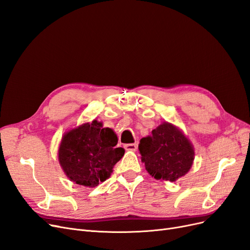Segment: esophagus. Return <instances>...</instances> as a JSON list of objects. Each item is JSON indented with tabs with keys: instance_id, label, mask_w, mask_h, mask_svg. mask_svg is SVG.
<instances>
[{
	"instance_id": "esophagus-1",
	"label": "esophagus",
	"mask_w": 250,
	"mask_h": 250,
	"mask_svg": "<svg viewBox=\"0 0 250 250\" xmlns=\"http://www.w3.org/2000/svg\"><path fill=\"white\" fill-rule=\"evenodd\" d=\"M125 150L128 151H136L138 148V144L137 143H130V144H125Z\"/></svg>"
}]
</instances>
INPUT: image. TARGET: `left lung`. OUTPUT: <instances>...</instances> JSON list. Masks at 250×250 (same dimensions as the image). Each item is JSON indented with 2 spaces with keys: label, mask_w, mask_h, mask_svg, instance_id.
Here are the masks:
<instances>
[{
  "label": "left lung",
  "mask_w": 250,
  "mask_h": 250,
  "mask_svg": "<svg viewBox=\"0 0 250 250\" xmlns=\"http://www.w3.org/2000/svg\"><path fill=\"white\" fill-rule=\"evenodd\" d=\"M139 151L146 171L158 180L176 181L190 170L195 160L190 140L178 126L167 122L142 138Z\"/></svg>",
  "instance_id": "obj_1"
}]
</instances>
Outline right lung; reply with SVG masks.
<instances>
[{
	"label": "right lung",
	"instance_id": "add662e5",
	"mask_svg": "<svg viewBox=\"0 0 250 250\" xmlns=\"http://www.w3.org/2000/svg\"><path fill=\"white\" fill-rule=\"evenodd\" d=\"M118 139L112 128L94 119L71 128L62 137L58 158L62 169L74 183L96 188L110 177L125 149L116 147Z\"/></svg>",
	"mask_w": 250,
	"mask_h": 250
}]
</instances>
